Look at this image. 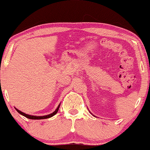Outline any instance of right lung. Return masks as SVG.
I'll use <instances>...</instances> for the list:
<instances>
[{
    "mask_svg": "<svg viewBox=\"0 0 150 150\" xmlns=\"http://www.w3.org/2000/svg\"><path fill=\"white\" fill-rule=\"evenodd\" d=\"M61 105V104H60ZM60 105H59L58 106V108H57L56 110H55V111H54L53 112H52V113L49 114V115H42V116H35V115H28V114H26L24 113V112H21V111H20L19 110L16 109V108H15V109L17 110V112H18V113H20L21 115H24V116H25L26 118H29V119H33V120H40V119H45V118H50V117H52L53 115H55V114L58 112V109H59V107H60Z\"/></svg>",
    "mask_w": 150,
    "mask_h": 150,
    "instance_id": "right-lung-1",
    "label": "right lung"
}]
</instances>
